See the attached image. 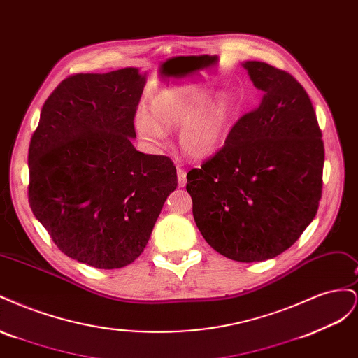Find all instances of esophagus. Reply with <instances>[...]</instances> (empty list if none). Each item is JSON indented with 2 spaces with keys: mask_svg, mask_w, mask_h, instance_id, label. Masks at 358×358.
Instances as JSON below:
<instances>
[{
  "mask_svg": "<svg viewBox=\"0 0 358 358\" xmlns=\"http://www.w3.org/2000/svg\"><path fill=\"white\" fill-rule=\"evenodd\" d=\"M178 185L179 188H183L187 185V171L182 167H178Z\"/></svg>",
  "mask_w": 358,
  "mask_h": 358,
  "instance_id": "34e87169",
  "label": "esophagus"
}]
</instances>
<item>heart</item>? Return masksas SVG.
Here are the masks:
<instances>
[{"instance_id": "heart-1", "label": "heart", "mask_w": 358, "mask_h": 358, "mask_svg": "<svg viewBox=\"0 0 358 358\" xmlns=\"http://www.w3.org/2000/svg\"><path fill=\"white\" fill-rule=\"evenodd\" d=\"M204 85L178 86L154 96L150 113L138 112L136 129L150 148L162 145L169 129L179 125V142L189 157L206 158L218 150L229 131L233 104L229 95L209 99Z\"/></svg>"}]
</instances>
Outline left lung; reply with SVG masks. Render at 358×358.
I'll return each instance as SVG.
<instances>
[{
	"instance_id": "left-lung-1",
	"label": "left lung",
	"mask_w": 358,
	"mask_h": 358,
	"mask_svg": "<svg viewBox=\"0 0 358 358\" xmlns=\"http://www.w3.org/2000/svg\"><path fill=\"white\" fill-rule=\"evenodd\" d=\"M262 101L230 129L225 145L187 175L192 215L216 252L234 262L273 258L315 218L324 143L315 110L294 76L246 61Z\"/></svg>"
}]
</instances>
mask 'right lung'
I'll list each match as a JSON object with an SVG mask.
<instances>
[{
	"label": "right lung",
	"instance_id": "add662e5",
	"mask_svg": "<svg viewBox=\"0 0 358 358\" xmlns=\"http://www.w3.org/2000/svg\"><path fill=\"white\" fill-rule=\"evenodd\" d=\"M145 74L128 67L64 79L43 104L28 149V201L59 251L96 268L143 252L178 187L166 155L136 150Z\"/></svg>",
	"mask_w": 358,
	"mask_h": 358
}]
</instances>
